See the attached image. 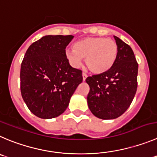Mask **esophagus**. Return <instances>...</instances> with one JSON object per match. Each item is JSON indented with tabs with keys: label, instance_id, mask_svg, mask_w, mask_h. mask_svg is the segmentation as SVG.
I'll return each mask as SVG.
<instances>
[{
	"label": "esophagus",
	"instance_id": "34e87169",
	"mask_svg": "<svg viewBox=\"0 0 157 157\" xmlns=\"http://www.w3.org/2000/svg\"><path fill=\"white\" fill-rule=\"evenodd\" d=\"M88 77V75H87L86 74V73L85 72H83L82 73V78H83V81H86V78Z\"/></svg>",
	"mask_w": 157,
	"mask_h": 157
}]
</instances>
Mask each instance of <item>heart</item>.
<instances>
[{"instance_id":"obj_1","label":"heart","mask_w":157,"mask_h":157,"mask_svg":"<svg viewBox=\"0 0 157 157\" xmlns=\"http://www.w3.org/2000/svg\"><path fill=\"white\" fill-rule=\"evenodd\" d=\"M65 55L72 66H80L82 59H85L89 70L95 74H102L114 65L118 56V45L114 40L89 37L76 41L73 50L67 51Z\"/></svg>"}]
</instances>
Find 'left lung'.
<instances>
[{"label":"left lung","mask_w":157,"mask_h":157,"mask_svg":"<svg viewBox=\"0 0 157 157\" xmlns=\"http://www.w3.org/2000/svg\"><path fill=\"white\" fill-rule=\"evenodd\" d=\"M118 56L113 68L102 74L89 76L87 96L92 114L102 119L118 118L132 103L137 89L138 63L129 44L114 36Z\"/></svg>","instance_id":"obj_1"}]
</instances>
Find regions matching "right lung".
I'll return each mask as SVG.
<instances>
[{
  "label": "right lung",
  "instance_id": "1",
  "mask_svg": "<svg viewBox=\"0 0 157 157\" xmlns=\"http://www.w3.org/2000/svg\"><path fill=\"white\" fill-rule=\"evenodd\" d=\"M72 35H46L32 43L21 66V92L30 111L41 119L65 111L82 82L81 70L69 65L65 48Z\"/></svg>",
  "mask_w": 157,
  "mask_h": 157
}]
</instances>
